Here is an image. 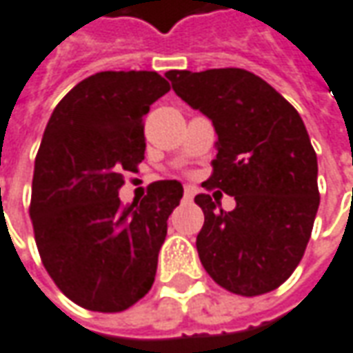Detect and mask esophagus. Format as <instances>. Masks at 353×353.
I'll use <instances>...</instances> for the list:
<instances>
[{"instance_id": "34e87169", "label": "esophagus", "mask_w": 353, "mask_h": 353, "mask_svg": "<svg viewBox=\"0 0 353 353\" xmlns=\"http://www.w3.org/2000/svg\"><path fill=\"white\" fill-rule=\"evenodd\" d=\"M192 198H194L192 190H190V188H184V198H182V200H184V202H192Z\"/></svg>"}]
</instances>
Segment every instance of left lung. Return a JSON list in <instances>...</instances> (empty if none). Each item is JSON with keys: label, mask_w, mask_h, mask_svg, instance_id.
I'll list each match as a JSON object with an SVG mask.
<instances>
[{"label": "left lung", "mask_w": 353, "mask_h": 353, "mask_svg": "<svg viewBox=\"0 0 353 353\" xmlns=\"http://www.w3.org/2000/svg\"><path fill=\"white\" fill-rule=\"evenodd\" d=\"M174 93L214 124L217 155L204 182L235 196L221 210L210 194L196 248L227 292L262 295L280 288L303 259L319 210L316 153L299 112L259 75L239 70L165 73Z\"/></svg>", "instance_id": "1"}]
</instances>
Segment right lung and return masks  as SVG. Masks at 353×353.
Segmentation results:
<instances>
[{
	"instance_id": "obj_1",
	"label": "right lung",
	"mask_w": 353,
	"mask_h": 353,
	"mask_svg": "<svg viewBox=\"0 0 353 353\" xmlns=\"http://www.w3.org/2000/svg\"><path fill=\"white\" fill-rule=\"evenodd\" d=\"M171 85L157 72H101L50 116L34 161L30 219L50 278L73 303L118 313L151 290L179 181L124 205V172L143 161V116Z\"/></svg>"
}]
</instances>
